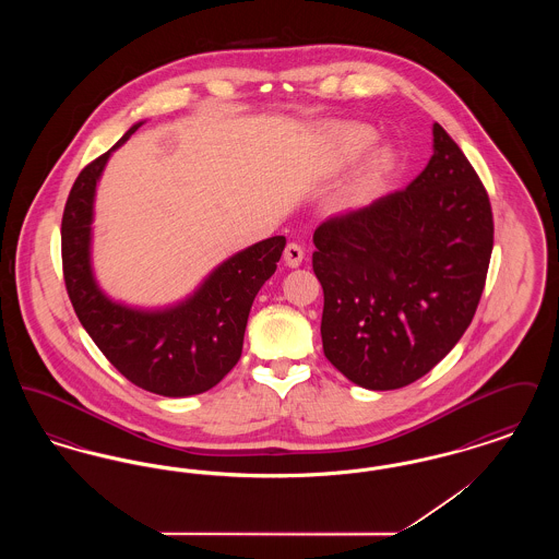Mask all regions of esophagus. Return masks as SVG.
I'll return each mask as SVG.
<instances>
[{"label": "esophagus", "instance_id": "obj_1", "mask_svg": "<svg viewBox=\"0 0 559 559\" xmlns=\"http://www.w3.org/2000/svg\"><path fill=\"white\" fill-rule=\"evenodd\" d=\"M304 255H306V251H304V247H301V245H297V242H289V245L285 247V253H283L285 264L289 267L299 266V264H301V260H304Z\"/></svg>", "mask_w": 559, "mask_h": 559}]
</instances>
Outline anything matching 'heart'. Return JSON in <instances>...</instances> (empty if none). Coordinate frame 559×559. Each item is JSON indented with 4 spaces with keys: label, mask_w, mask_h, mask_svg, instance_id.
Instances as JSON below:
<instances>
[{
    "label": "heart",
    "mask_w": 559,
    "mask_h": 559,
    "mask_svg": "<svg viewBox=\"0 0 559 559\" xmlns=\"http://www.w3.org/2000/svg\"><path fill=\"white\" fill-rule=\"evenodd\" d=\"M377 132L367 123L344 121L326 128L320 133L319 167L320 174L335 176L354 165L374 146ZM371 151V150H370ZM365 160L356 165L346 182L335 197V205L346 210L369 201L385 180L396 169V153L390 146H377Z\"/></svg>",
    "instance_id": "b5f03b06"
}]
</instances>
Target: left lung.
Returning a JSON list of instances; mask_svg holds the SVG:
<instances>
[{
    "label": "left lung",
    "instance_id": "8db88e82",
    "mask_svg": "<svg viewBox=\"0 0 559 559\" xmlns=\"http://www.w3.org/2000/svg\"><path fill=\"white\" fill-rule=\"evenodd\" d=\"M431 133L433 155L408 187L314 230L322 349L367 390H399L431 371L484 292L490 201L444 128L433 123Z\"/></svg>",
    "mask_w": 559,
    "mask_h": 559
}]
</instances>
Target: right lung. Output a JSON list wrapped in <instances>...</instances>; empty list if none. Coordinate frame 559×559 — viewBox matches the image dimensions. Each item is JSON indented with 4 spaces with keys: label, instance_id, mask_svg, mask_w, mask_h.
<instances>
[{
    "label": "right lung",
    "instance_id": "1",
    "mask_svg": "<svg viewBox=\"0 0 559 559\" xmlns=\"http://www.w3.org/2000/svg\"><path fill=\"white\" fill-rule=\"evenodd\" d=\"M142 123L92 160L71 188L60 228L62 270L75 314L108 362L146 392L185 399L212 390L239 362L251 304L274 274L287 239L270 237L230 255L185 299L163 308L108 297L92 266L96 188L110 155Z\"/></svg>",
    "mask_w": 559,
    "mask_h": 559
}]
</instances>
